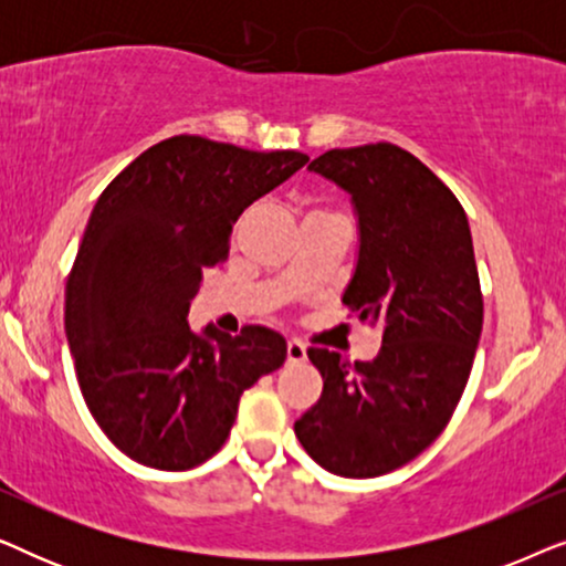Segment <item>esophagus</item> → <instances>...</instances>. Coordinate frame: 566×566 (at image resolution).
<instances>
[{"label":"esophagus","mask_w":566,"mask_h":566,"mask_svg":"<svg viewBox=\"0 0 566 566\" xmlns=\"http://www.w3.org/2000/svg\"><path fill=\"white\" fill-rule=\"evenodd\" d=\"M285 353H289V360L291 363H301L306 358V347L301 339H289V345H285Z\"/></svg>","instance_id":"esophagus-1"}]
</instances>
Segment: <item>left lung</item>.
<instances>
[{
	"mask_svg": "<svg viewBox=\"0 0 566 566\" xmlns=\"http://www.w3.org/2000/svg\"><path fill=\"white\" fill-rule=\"evenodd\" d=\"M353 196L358 268L343 304L378 324L374 360L308 347L322 397L293 430L332 474L381 476L417 459L455 412L482 335L484 298L467 213L415 154L376 142L308 165Z\"/></svg>",
	"mask_w": 566,
	"mask_h": 566,
	"instance_id": "obj_1",
	"label": "left lung"
}]
</instances>
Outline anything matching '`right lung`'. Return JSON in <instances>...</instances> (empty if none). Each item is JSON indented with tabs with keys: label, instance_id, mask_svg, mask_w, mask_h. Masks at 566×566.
Listing matches in <instances>:
<instances>
[{
	"label": "right lung",
	"instance_id": "right-lung-1",
	"mask_svg": "<svg viewBox=\"0 0 566 566\" xmlns=\"http://www.w3.org/2000/svg\"><path fill=\"white\" fill-rule=\"evenodd\" d=\"M308 161L172 136L103 190L66 277L64 324L92 417L128 459L161 471L221 451L239 397L285 363L277 332L192 335L203 270L229 254L231 223Z\"/></svg>",
	"mask_w": 566,
	"mask_h": 566
}]
</instances>
